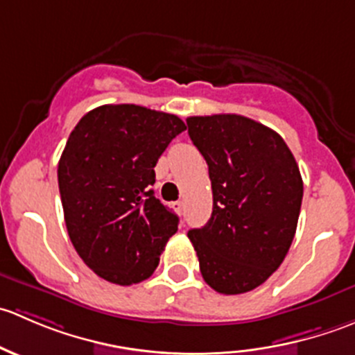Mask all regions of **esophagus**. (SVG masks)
Here are the masks:
<instances>
[{
  "instance_id": "34e87169",
  "label": "esophagus",
  "mask_w": 355,
  "mask_h": 355,
  "mask_svg": "<svg viewBox=\"0 0 355 355\" xmlns=\"http://www.w3.org/2000/svg\"><path fill=\"white\" fill-rule=\"evenodd\" d=\"M171 207H173L175 213H177V214L184 213V202H182V200H177V202H173V204H171Z\"/></svg>"
}]
</instances>
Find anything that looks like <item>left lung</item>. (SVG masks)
<instances>
[{
  "label": "left lung",
  "instance_id": "obj_1",
  "mask_svg": "<svg viewBox=\"0 0 355 355\" xmlns=\"http://www.w3.org/2000/svg\"><path fill=\"white\" fill-rule=\"evenodd\" d=\"M209 168L213 213L189 230L204 282L225 295L259 287L292 245L302 204L299 166L284 139L241 114L189 116Z\"/></svg>",
  "mask_w": 355,
  "mask_h": 355
}]
</instances>
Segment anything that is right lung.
Returning <instances> with one entry per match:
<instances>
[{
  "label": "right lung",
  "instance_id": "add662e5",
  "mask_svg": "<svg viewBox=\"0 0 355 355\" xmlns=\"http://www.w3.org/2000/svg\"><path fill=\"white\" fill-rule=\"evenodd\" d=\"M178 116L105 105L80 118L58 163L70 241L98 277L132 285L155 273L178 216L155 198V166L178 134Z\"/></svg>",
  "mask_w": 355,
  "mask_h": 355
}]
</instances>
